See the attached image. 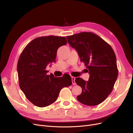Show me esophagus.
<instances>
[{
	"label": "esophagus",
	"mask_w": 133,
	"mask_h": 133,
	"mask_svg": "<svg viewBox=\"0 0 133 133\" xmlns=\"http://www.w3.org/2000/svg\"><path fill=\"white\" fill-rule=\"evenodd\" d=\"M75 78L73 77V76H72V84L73 85H76V82H75Z\"/></svg>",
	"instance_id": "obj_1"
}]
</instances>
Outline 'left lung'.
Returning a JSON list of instances; mask_svg holds the SVG:
<instances>
[{
	"label": "left lung",
	"mask_w": 133,
	"mask_h": 133,
	"mask_svg": "<svg viewBox=\"0 0 133 133\" xmlns=\"http://www.w3.org/2000/svg\"><path fill=\"white\" fill-rule=\"evenodd\" d=\"M66 38L89 70L88 81L75 79L76 84L82 88L77 99L87 106L97 105L110 94L117 79L115 54L105 41L92 32H81Z\"/></svg>",
	"instance_id": "obj_1"
}]
</instances>
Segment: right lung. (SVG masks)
<instances>
[{
  "mask_svg": "<svg viewBox=\"0 0 133 133\" xmlns=\"http://www.w3.org/2000/svg\"><path fill=\"white\" fill-rule=\"evenodd\" d=\"M64 37L50 36L31 41L21 53L17 64L19 86L26 98L35 106L45 107L57 100L64 87L70 86L69 75L55 77L47 75V66L55 62L58 49L66 45Z\"/></svg>",
  "mask_w": 133,
  "mask_h": 133,
  "instance_id": "right-lung-1",
  "label": "right lung"
}]
</instances>
